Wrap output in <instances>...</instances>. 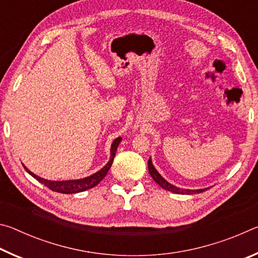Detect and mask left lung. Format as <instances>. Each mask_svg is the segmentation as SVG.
<instances>
[{
	"label": "left lung",
	"instance_id": "8db88e82",
	"mask_svg": "<svg viewBox=\"0 0 258 258\" xmlns=\"http://www.w3.org/2000/svg\"><path fill=\"white\" fill-rule=\"evenodd\" d=\"M148 167H149V173L151 177L154 178L156 181V183H158V184L163 187V189L167 190V191H171V192H175V194L178 195H192V194H200V192L205 191L206 189H199V190H186V189H180V187H177L175 185L171 184V183H168L167 181L165 180V178L160 175V174L156 171V168L154 167V165L151 163V159L148 160Z\"/></svg>",
	"mask_w": 258,
	"mask_h": 258
}]
</instances>
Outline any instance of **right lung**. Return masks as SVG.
I'll list each match as a JSON object with an SVG mask.
<instances>
[{
	"mask_svg": "<svg viewBox=\"0 0 258 258\" xmlns=\"http://www.w3.org/2000/svg\"><path fill=\"white\" fill-rule=\"evenodd\" d=\"M121 138H117L115 141L112 142L111 145V155H110V160L108 161V164L104 166L103 168L100 169L99 172H97L93 175L87 176L85 178H81V180H73V181H47L42 178L40 176L35 175L34 173L29 171L28 168H26V166H24L26 171H27L30 175H32L34 178H36L38 182H41L44 184L45 186L49 187L50 190L55 191V192H60V194H76V192H82V191H86L87 189H91V187L95 186L99 184V182L103 180L104 176L107 175V173L109 169H110L113 158H115L116 155V150L118 148V145L120 143Z\"/></svg>",
	"mask_w": 258,
	"mask_h": 258,
	"instance_id": "obj_1",
	"label": "right lung"
}]
</instances>
